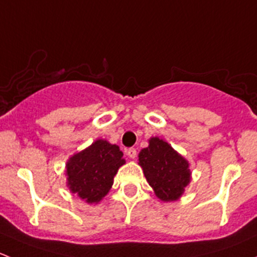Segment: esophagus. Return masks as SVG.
Returning <instances> with one entry per match:
<instances>
[{
    "label": "esophagus",
    "instance_id": "esophagus-1",
    "mask_svg": "<svg viewBox=\"0 0 257 257\" xmlns=\"http://www.w3.org/2000/svg\"><path fill=\"white\" fill-rule=\"evenodd\" d=\"M126 155H128V157L131 158V159H136V157H137V150L134 149V148H131V149L126 150Z\"/></svg>",
    "mask_w": 257,
    "mask_h": 257
}]
</instances>
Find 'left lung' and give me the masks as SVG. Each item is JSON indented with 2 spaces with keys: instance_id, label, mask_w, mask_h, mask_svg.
I'll return each mask as SVG.
<instances>
[{
  "instance_id": "left-lung-1",
  "label": "left lung",
  "mask_w": 257,
  "mask_h": 257,
  "mask_svg": "<svg viewBox=\"0 0 257 257\" xmlns=\"http://www.w3.org/2000/svg\"><path fill=\"white\" fill-rule=\"evenodd\" d=\"M148 142L138 155L145 179L158 199L164 203L178 200L191 181L190 164L164 139L152 137Z\"/></svg>"
}]
</instances>
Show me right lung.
Returning <instances> with one entry per match:
<instances>
[{
    "label": "right lung",
    "mask_w": 257,
    "mask_h": 257,
    "mask_svg": "<svg viewBox=\"0 0 257 257\" xmlns=\"http://www.w3.org/2000/svg\"><path fill=\"white\" fill-rule=\"evenodd\" d=\"M124 164L118 145L97 139L67 160V186L87 204H98L109 193L114 177Z\"/></svg>",
    "instance_id": "add662e5"
}]
</instances>
